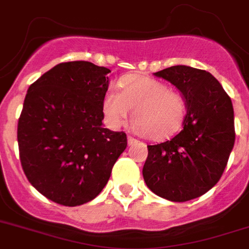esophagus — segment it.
Segmentation results:
<instances>
[{"label": "esophagus", "instance_id": "obj_1", "mask_svg": "<svg viewBox=\"0 0 249 249\" xmlns=\"http://www.w3.org/2000/svg\"><path fill=\"white\" fill-rule=\"evenodd\" d=\"M127 143H128L129 146H132V145H134V144L138 143V141L134 138H132V137H128V138H127Z\"/></svg>", "mask_w": 249, "mask_h": 249}]
</instances>
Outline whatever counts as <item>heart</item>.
<instances>
[{
	"mask_svg": "<svg viewBox=\"0 0 249 249\" xmlns=\"http://www.w3.org/2000/svg\"><path fill=\"white\" fill-rule=\"evenodd\" d=\"M117 88L118 93L112 89L106 91L101 104L110 128H120L133 108L132 128L153 141H165L181 129L186 103L167 84L146 75L131 74L121 78Z\"/></svg>",
	"mask_w": 249,
	"mask_h": 249,
	"instance_id": "b5f03b06",
	"label": "heart"
}]
</instances>
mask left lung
I'll return each mask as SVG.
<instances>
[{"label":"left lung","instance_id":"8db88e82","mask_svg":"<svg viewBox=\"0 0 249 249\" xmlns=\"http://www.w3.org/2000/svg\"><path fill=\"white\" fill-rule=\"evenodd\" d=\"M154 75L178 89L187 113L171 141L148 145L144 181L159 197L187 202L212 189L226 167L235 144L232 103L207 71L179 65Z\"/></svg>","mask_w":249,"mask_h":249}]
</instances>
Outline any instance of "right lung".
Here are the masks:
<instances>
[{
    "label": "right lung",
    "mask_w": 249,
    "mask_h": 249,
    "mask_svg": "<svg viewBox=\"0 0 249 249\" xmlns=\"http://www.w3.org/2000/svg\"><path fill=\"white\" fill-rule=\"evenodd\" d=\"M110 72L87 61L60 63L28 89L17 133L20 162L32 186L57 204L93 200L127 146L124 132L103 126Z\"/></svg>",
    "instance_id": "1"
}]
</instances>
